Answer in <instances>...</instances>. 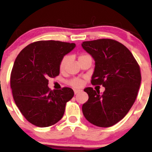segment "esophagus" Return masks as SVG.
I'll use <instances>...</instances> for the list:
<instances>
[{"label":"esophagus","instance_id":"obj_1","mask_svg":"<svg viewBox=\"0 0 152 152\" xmlns=\"http://www.w3.org/2000/svg\"><path fill=\"white\" fill-rule=\"evenodd\" d=\"M81 89H74V94H75L79 93V92H81Z\"/></svg>","mask_w":152,"mask_h":152}]
</instances>
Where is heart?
Masks as SVG:
<instances>
[{
  "instance_id": "obj_1",
  "label": "heart",
  "mask_w": 152,
  "mask_h": 152,
  "mask_svg": "<svg viewBox=\"0 0 152 152\" xmlns=\"http://www.w3.org/2000/svg\"><path fill=\"white\" fill-rule=\"evenodd\" d=\"M88 56V55H81L79 58H81V57H83V56ZM68 60H69V57L68 56H64V58H63L61 61V64H60V69H64V66H65L66 63H67V61H68ZM71 84L73 85V86H81V85L83 84V81L81 79H74L71 81Z\"/></svg>"
}]
</instances>
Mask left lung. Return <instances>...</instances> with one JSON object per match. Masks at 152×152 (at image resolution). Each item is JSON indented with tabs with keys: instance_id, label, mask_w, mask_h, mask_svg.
I'll list each match as a JSON object with an SVG mask.
<instances>
[{
	"instance_id": "1",
	"label": "left lung",
	"mask_w": 152,
	"mask_h": 152,
	"mask_svg": "<svg viewBox=\"0 0 152 152\" xmlns=\"http://www.w3.org/2000/svg\"><path fill=\"white\" fill-rule=\"evenodd\" d=\"M81 46L95 61L91 83L105 88L102 94L91 87L85 88L88 99L82 106L83 116L95 126H111L135 102L142 81L140 69L130 50L114 40L84 41Z\"/></svg>"
}]
</instances>
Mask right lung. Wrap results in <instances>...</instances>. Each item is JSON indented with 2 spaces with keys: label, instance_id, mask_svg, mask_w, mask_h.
Listing matches in <instances>:
<instances>
[{
  "label": "right lung",
  "instance_id": "right-lung-1",
  "mask_svg": "<svg viewBox=\"0 0 152 152\" xmlns=\"http://www.w3.org/2000/svg\"><path fill=\"white\" fill-rule=\"evenodd\" d=\"M75 47L74 43L40 41L25 47L15 58L10 75L13 99L35 126L57 123L64 116L66 102L74 96V91L68 87L50 91L48 79L58 76L61 61Z\"/></svg>",
  "mask_w": 152,
  "mask_h": 152
}]
</instances>
